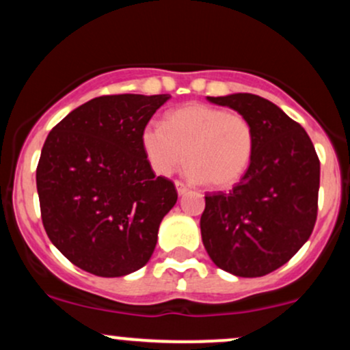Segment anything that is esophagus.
<instances>
[{"label":"esophagus","instance_id":"34e87169","mask_svg":"<svg viewBox=\"0 0 350 350\" xmlns=\"http://www.w3.org/2000/svg\"><path fill=\"white\" fill-rule=\"evenodd\" d=\"M174 184H176V189H178V194H179V196L186 194V192H187V186L183 183V180H176Z\"/></svg>","mask_w":350,"mask_h":350}]
</instances>
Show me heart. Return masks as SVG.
I'll use <instances>...</instances> for the list:
<instances>
[{
    "instance_id": "1",
    "label": "heart",
    "mask_w": 350,
    "mask_h": 350,
    "mask_svg": "<svg viewBox=\"0 0 350 350\" xmlns=\"http://www.w3.org/2000/svg\"><path fill=\"white\" fill-rule=\"evenodd\" d=\"M142 146L158 174L170 176L187 156L189 179L228 189L250 167L255 130L242 113L192 102L171 110L163 124H146Z\"/></svg>"
}]
</instances>
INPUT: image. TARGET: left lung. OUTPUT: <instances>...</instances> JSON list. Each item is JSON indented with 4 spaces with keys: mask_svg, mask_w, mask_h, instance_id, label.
<instances>
[{
    "mask_svg": "<svg viewBox=\"0 0 350 350\" xmlns=\"http://www.w3.org/2000/svg\"><path fill=\"white\" fill-rule=\"evenodd\" d=\"M207 98L250 120L255 152L232 191L206 194L204 247L232 275L265 276L290 262L312 234L319 158L304 128L270 100L253 94Z\"/></svg>",
    "mask_w": 350,
    "mask_h": 350,
    "instance_id": "8db88e82",
    "label": "left lung"
}]
</instances>
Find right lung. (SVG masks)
I'll return each mask as SVG.
<instances>
[{"label":"right lung","mask_w":350,"mask_h":350,"mask_svg":"<svg viewBox=\"0 0 350 350\" xmlns=\"http://www.w3.org/2000/svg\"><path fill=\"white\" fill-rule=\"evenodd\" d=\"M170 95H103L72 110L44 143L38 170L46 234L75 267L115 278L148 263L174 183L151 170L142 131Z\"/></svg>","instance_id":"obj_1"}]
</instances>
